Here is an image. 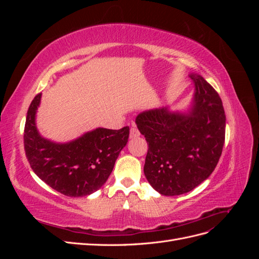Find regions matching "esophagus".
Here are the masks:
<instances>
[{"mask_svg":"<svg viewBox=\"0 0 259 259\" xmlns=\"http://www.w3.org/2000/svg\"><path fill=\"white\" fill-rule=\"evenodd\" d=\"M139 135H140V133H139V131L136 127H132L131 128V131H130V138L131 139H134V138L138 137Z\"/></svg>","mask_w":259,"mask_h":259,"instance_id":"1","label":"esophagus"}]
</instances>
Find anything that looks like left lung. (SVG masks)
Instances as JSON below:
<instances>
[{
	"instance_id": "obj_1",
	"label": "left lung",
	"mask_w": 259,
	"mask_h": 259,
	"mask_svg": "<svg viewBox=\"0 0 259 259\" xmlns=\"http://www.w3.org/2000/svg\"><path fill=\"white\" fill-rule=\"evenodd\" d=\"M191 103L184 111L168 107L139 113L136 124L149 146L144 173L160 194H184L209 177L222 155L226 115L217 92L198 73Z\"/></svg>"
}]
</instances>
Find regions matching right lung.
Instances as JSON below:
<instances>
[{
  "instance_id": "1",
  "label": "right lung",
  "mask_w": 259,
  "mask_h": 259,
  "mask_svg": "<svg viewBox=\"0 0 259 259\" xmlns=\"http://www.w3.org/2000/svg\"><path fill=\"white\" fill-rule=\"evenodd\" d=\"M42 93L37 94L27 113L23 143L31 168L44 183L67 197H85L104 186L122 149L130 127H97L68 143L43 137L36 127V112Z\"/></svg>"
}]
</instances>
